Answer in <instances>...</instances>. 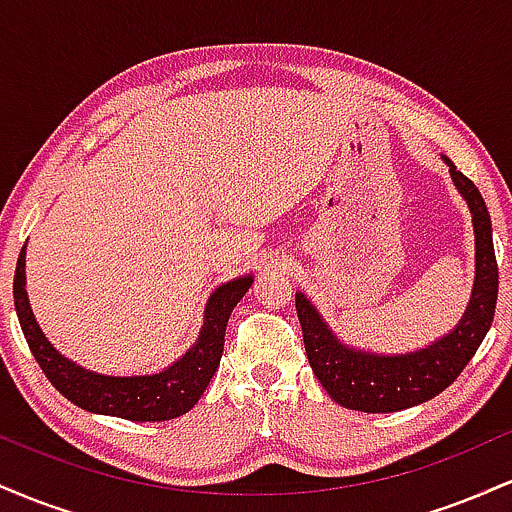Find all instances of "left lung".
Returning a JSON list of instances; mask_svg holds the SVG:
<instances>
[{
    "label": "left lung",
    "instance_id": "8db88e82",
    "mask_svg": "<svg viewBox=\"0 0 512 512\" xmlns=\"http://www.w3.org/2000/svg\"><path fill=\"white\" fill-rule=\"evenodd\" d=\"M450 178L472 211L474 240H477V276L472 298L460 325L438 342L409 354L383 356L351 349L337 339L327 322L303 293H296V310L301 320L305 354L310 368L334 402L366 414H387L428 402L457 380L469 358L489 332L498 298V264L493 252L491 216L484 197L467 175L455 168L448 156Z\"/></svg>",
    "mask_w": 512,
    "mask_h": 512
}]
</instances>
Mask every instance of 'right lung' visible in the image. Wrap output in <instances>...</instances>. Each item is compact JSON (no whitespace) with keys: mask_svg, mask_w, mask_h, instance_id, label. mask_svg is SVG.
Segmentation results:
<instances>
[{"mask_svg":"<svg viewBox=\"0 0 512 512\" xmlns=\"http://www.w3.org/2000/svg\"><path fill=\"white\" fill-rule=\"evenodd\" d=\"M252 286V276L228 281L211 293L197 342L173 366L154 375H101L76 366L45 339L26 293V245L14 274V305L23 337L48 380L76 407L127 421H168L187 414L214 378L223 354L228 317Z\"/></svg>","mask_w":512,"mask_h":512,"instance_id":"right-lung-1","label":"right lung"}]
</instances>
